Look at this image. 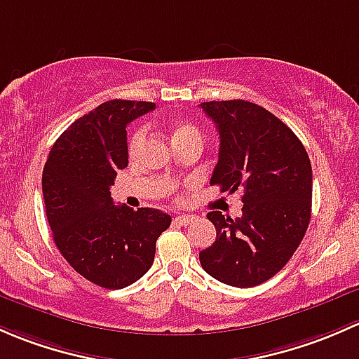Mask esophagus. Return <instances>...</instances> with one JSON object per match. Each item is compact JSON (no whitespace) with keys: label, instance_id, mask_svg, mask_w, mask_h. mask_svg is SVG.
Listing matches in <instances>:
<instances>
[{"label":"esophagus","instance_id":"1","mask_svg":"<svg viewBox=\"0 0 359 359\" xmlns=\"http://www.w3.org/2000/svg\"><path fill=\"white\" fill-rule=\"evenodd\" d=\"M195 221V216H190V214H181V216L175 217V223L180 224V226H188Z\"/></svg>","mask_w":359,"mask_h":359}]
</instances>
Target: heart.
Wrapping results in <instances>:
<instances>
[{
    "instance_id": "b5f03b06",
    "label": "heart",
    "mask_w": 359,
    "mask_h": 359,
    "mask_svg": "<svg viewBox=\"0 0 359 359\" xmlns=\"http://www.w3.org/2000/svg\"><path fill=\"white\" fill-rule=\"evenodd\" d=\"M145 136H147V129L145 128H138L135 129V133L129 138V154L136 155L142 150L143 143H145ZM190 140H201L202 142V135L194 124L188 123H180L172 128V142L175 145L183 142H190Z\"/></svg>"
}]
</instances>
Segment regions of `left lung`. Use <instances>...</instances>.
I'll use <instances>...</instances> for the list:
<instances>
[{
	"label": "left lung",
	"mask_w": 359,
	"mask_h": 359,
	"mask_svg": "<svg viewBox=\"0 0 359 359\" xmlns=\"http://www.w3.org/2000/svg\"><path fill=\"white\" fill-rule=\"evenodd\" d=\"M219 131V155L210 184L243 188L242 216L210 210L216 242L198 254L212 278L256 287L297 250L311 219L313 171L308 152L287 124L245 100L204 102Z\"/></svg>",
	"instance_id": "1"
}]
</instances>
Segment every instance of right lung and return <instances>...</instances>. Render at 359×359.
Listing matches in <instances>:
<instances>
[{
  "label": "right lung",
  "mask_w": 359,
  "mask_h": 359,
  "mask_svg": "<svg viewBox=\"0 0 359 359\" xmlns=\"http://www.w3.org/2000/svg\"><path fill=\"white\" fill-rule=\"evenodd\" d=\"M155 109L152 102L110 100L79 117L51 147L43 195L55 245L95 285L124 289L142 278L171 216L152 207L116 205L117 171L128 168L126 126Z\"/></svg>",
  "instance_id": "1"
}]
</instances>
